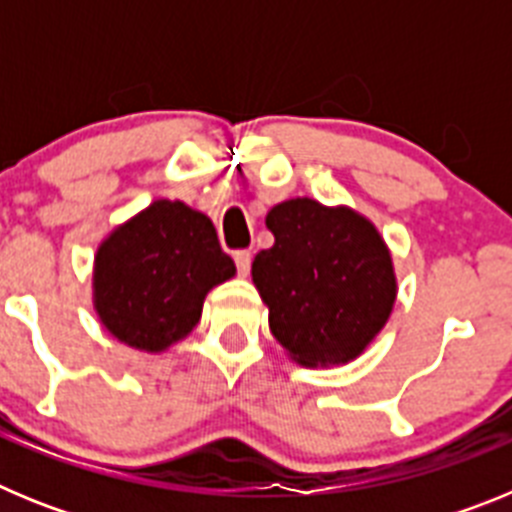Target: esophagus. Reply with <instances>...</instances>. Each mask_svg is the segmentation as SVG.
Listing matches in <instances>:
<instances>
[{"label":"esophagus","mask_w":512,"mask_h":512,"mask_svg":"<svg viewBox=\"0 0 512 512\" xmlns=\"http://www.w3.org/2000/svg\"><path fill=\"white\" fill-rule=\"evenodd\" d=\"M233 259H235V266H238V274L246 277L248 271H251V251H235Z\"/></svg>","instance_id":"esophagus-1"}]
</instances>
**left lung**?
Returning <instances> with one entry per match:
<instances>
[{
  "label": "left lung",
  "mask_w": 512,
  "mask_h": 512,
  "mask_svg": "<svg viewBox=\"0 0 512 512\" xmlns=\"http://www.w3.org/2000/svg\"><path fill=\"white\" fill-rule=\"evenodd\" d=\"M274 246L256 253L251 277L269 328L302 366L356 359L390 318L392 256L379 230L351 207L297 197L271 207Z\"/></svg>",
  "instance_id": "8db88e82"
}]
</instances>
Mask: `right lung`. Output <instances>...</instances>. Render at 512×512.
<instances>
[{"instance_id": "right-lung-1", "label": "right lung", "mask_w": 512, "mask_h": 512, "mask_svg": "<svg viewBox=\"0 0 512 512\" xmlns=\"http://www.w3.org/2000/svg\"><path fill=\"white\" fill-rule=\"evenodd\" d=\"M233 274L210 217L156 200L97 248L94 310L117 341L158 354L192 333L207 292Z\"/></svg>"}]
</instances>
